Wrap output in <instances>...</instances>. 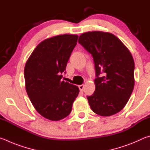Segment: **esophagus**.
Returning a JSON list of instances; mask_svg holds the SVG:
<instances>
[{
  "mask_svg": "<svg viewBox=\"0 0 150 150\" xmlns=\"http://www.w3.org/2000/svg\"><path fill=\"white\" fill-rule=\"evenodd\" d=\"M79 88L81 91H83V90H84V88H85V85H79Z\"/></svg>",
  "mask_w": 150,
  "mask_h": 150,
  "instance_id": "1",
  "label": "esophagus"
}]
</instances>
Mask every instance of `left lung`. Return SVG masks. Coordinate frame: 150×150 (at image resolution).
<instances>
[{"instance_id":"obj_1","label":"left lung","mask_w":150,"mask_h":150,"mask_svg":"<svg viewBox=\"0 0 150 150\" xmlns=\"http://www.w3.org/2000/svg\"><path fill=\"white\" fill-rule=\"evenodd\" d=\"M78 42L92 55L95 62V91L87 96L91 110L102 116L119 112L128 103L135 83L130 52L109 32H85Z\"/></svg>"}]
</instances>
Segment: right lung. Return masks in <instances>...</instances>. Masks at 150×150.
<instances>
[{
  "label": "right lung",
  "mask_w": 150,
  "mask_h": 150,
  "mask_svg": "<svg viewBox=\"0 0 150 150\" xmlns=\"http://www.w3.org/2000/svg\"><path fill=\"white\" fill-rule=\"evenodd\" d=\"M77 39L78 35L73 34L45 39L37 45L25 65L28 95L38 112L48 120L67 117L79 93L77 86L62 80Z\"/></svg>",
  "instance_id": "right-lung-1"
}]
</instances>
